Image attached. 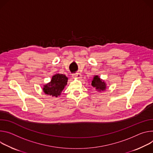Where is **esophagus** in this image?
<instances>
[{"mask_svg":"<svg viewBox=\"0 0 153 153\" xmlns=\"http://www.w3.org/2000/svg\"><path fill=\"white\" fill-rule=\"evenodd\" d=\"M72 76H73V78H74L80 79V78H81V74H79V73H76V74H73Z\"/></svg>","mask_w":153,"mask_h":153,"instance_id":"1","label":"esophagus"}]
</instances>
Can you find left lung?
<instances>
[{
  "label": "left lung",
  "mask_w": 153,
  "mask_h": 153,
  "mask_svg": "<svg viewBox=\"0 0 153 153\" xmlns=\"http://www.w3.org/2000/svg\"><path fill=\"white\" fill-rule=\"evenodd\" d=\"M92 86L95 89V90L99 92L106 91L107 84L105 80L101 79L99 76L94 75L91 83Z\"/></svg>",
  "instance_id": "8db88e82"
}]
</instances>
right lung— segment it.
<instances>
[{
  "instance_id": "add662e5",
  "label": "right lung",
  "mask_w": 153,
  "mask_h": 153,
  "mask_svg": "<svg viewBox=\"0 0 153 153\" xmlns=\"http://www.w3.org/2000/svg\"><path fill=\"white\" fill-rule=\"evenodd\" d=\"M67 81L68 78L65 75L56 74L52 76L50 82L43 86V92L47 95L57 98L61 95Z\"/></svg>"
}]
</instances>
